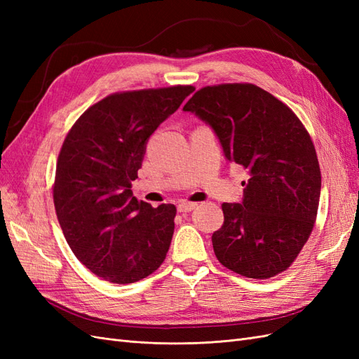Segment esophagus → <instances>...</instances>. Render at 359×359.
<instances>
[{
    "mask_svg": "<svg viewBox=\"0 0 359 359\" xmlns=\"http://www.w3.org/2000/svg\"><path fill=\"white\" fill-rule=\"evenodd\" d=\"M196 206H198V203H194V202H180L177 208H178V212H190L196 208Z\"/></svg>",
    "mask_w": 359,
    "mask_h": 359,
    "instance_id": "esophagus-1",
    "label": "esophagus"
}]
</instances>
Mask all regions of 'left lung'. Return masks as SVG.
Segmentation results:
<instances>
[{"label":"left lung","mask_w":359,"mask_h":359,"mask_svg":"<svg viewBox=\"0 0 359 359\" xmlns=\"http://www.w3.org/2000/svg\"><path fill=\"white\" fill-rule=\"evenodd\" d=\"M210 124L224 156L248 170L243 203H223L212 233L219 262L248 278L287 269L307 243L320 199V168L311 137L283 102L253 83H222L194 93L182 107Z\"/></svg>","instance_id":"left-lung-1"}]
</instances>
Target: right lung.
Masks as SVG:
<instances>
[{"mask_svg": "<svg viewBox=\"0 0 359 359\" xmlns=\"http://www.w3.org/2000/svg\"><path fill=\"white\" fill-rule=\"evenodd\" d=\"M191 85L115 93L88 107L61 147L53 203L66 241L91 273L118 285L153 274L175 229V205L137 201L132 181L157 127Z\"/></svg>", "mask_w": 359, "mask_h": 359, "instance_id": "add662e5", "label": "right lung"}]
</instances>
